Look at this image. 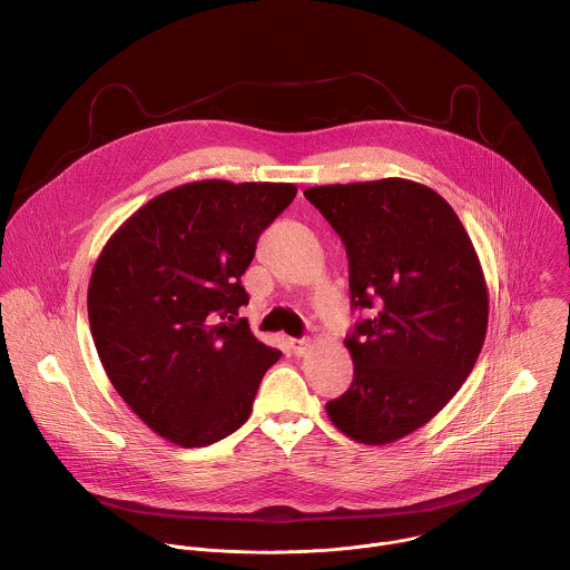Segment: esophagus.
Here are the masks:
<instances>
[{"mask_svg": "<svg viewBox=\"0 0 570 570\" xmlns=\"http://www.w3.org/2000/svg\"><path fill=\"white\" fill-rule=\"evenodd\" d=\"M288 348L295 353V355H304L308 348H311V340L308 337H291L288 340Z\"/></svg>", "mask_w": 570, "mask_h": 570, "instance_id": "1", "label": "esophagus"}]
</instances>
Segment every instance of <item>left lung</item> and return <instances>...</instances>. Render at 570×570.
Masks as SVG:
<instances>
[{
	"label": "left lung",
	"mask_w": 570,
	"mask_h": 570,
	"mask_svg": "<svg viewBox=\"0 0 570 570\" xmlns=\"http://www.w3.org/2000/svg\"><path fill=\"white\" fill-rule=\"evenodd\" d=\"M304 197L346 248L353 308H373L344 340L353 383L326 414L357 443H394L430 423L474 368L488 331L481 262L428 185L381 178Z\"/></svg>",
	"instance_id": "8db88e82"
}]
</instances>
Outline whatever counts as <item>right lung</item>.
<instances>
[{"label":"right lung","mask_w":570,"mask_h":570,"mask_svg":"<svg viewBox=\"0 0 570 570\" xmlns=\"http://www.w3.org/2000/svg\"><path fill=\"white\" fill-rule=\"evenodd\" d=\"M293 183H185L147 202L102 248L89 282L91 335L111 385L180 448L239 430L279 351L248 322L242 275Z\"/></svg>","instance_id":"right-lung-1"}]
</instances>
